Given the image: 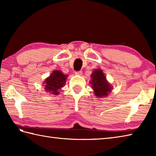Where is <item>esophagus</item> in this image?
I'll use <instances>...</instances> for the list:
<instances>
[{"instance_id":"1","label":"esophagus","mask_w":156,"mask_h":156,"mask_svg":"<svg viewBox=\"0 0 156 156\" xmlns=\"http://www.w3.org/2000/svg\"><path fill=\"white\" fill-rule=\"evenodd\" d=\"M82 71H78V72H75V74H76V75L80 76V75H82Z\"/></svg>"}]
</instances>
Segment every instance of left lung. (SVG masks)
Segmentation results:
<instances>
[{
    "instance_id": "8db88e82",
    "label": "left lung",
    "mask_w": 156,
    "mask_h": 156,
    "mask_svg": "<svg viewBox=\"0 0 156 156\" xmlns=\"http://www.w3.org/2000/svg\"><path fill=\"white\" fill-rule=\"evenodd\" d=\"M91 78L90 84H92L96 97L100 98L107 97L109 92H111L112 86L107 80L102 69H95L91 74Z\"/></svg>"
}]
</instances>
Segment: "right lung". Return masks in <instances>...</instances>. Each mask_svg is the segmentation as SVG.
Wrapping results in <instances>:
<instances>
[{
    "instance_id": "add662e5",
    "label": "right lung",
    "mask_w": 156,
    "mask_h": 156,
    "mask_svg": "<svg viewBox=\"0 0 156 156\" xmlns=\"http://www.w3.org/2000/svg\"><path fill=\"white\" fill-rule=\"evenodd\" d=\"M68 76L59 70L53 71L51 75L44 82L45 91L51 94L58 95V91L66 84Z\"/></svg>"
}]
</instances>
